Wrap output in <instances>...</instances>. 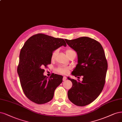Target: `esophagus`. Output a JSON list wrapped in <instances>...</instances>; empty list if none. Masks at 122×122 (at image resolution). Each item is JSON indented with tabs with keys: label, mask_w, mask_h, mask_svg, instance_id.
Masks as SVG:
<instances>
[{
	"label": "esophagus",
	"mask_w": 122,
	"mask_h": 122,
	"mask_svg": "<svg viewBox=\"0 0 122 122\" xmlns=\"http://www.w3.org/2000/svg\"><path fill=\"white\" fill-rule=\"evenodd\" d=\"M66 77H65V76H64V77H63V78H62V80L64 81H66Z\"/></svg>",
	"instance_id": "34e87169"
}]
</instances>
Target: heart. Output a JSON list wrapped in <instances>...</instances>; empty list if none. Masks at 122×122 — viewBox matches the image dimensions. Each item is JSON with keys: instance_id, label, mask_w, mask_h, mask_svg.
<instances>
[{"instance_id": "1", "label": "heart", "mask_w": 122, "mask_h": 122, "mask_svg": "<svg viewBox=\"0 0 122 122\" xmlns=\"http://www.w3.org/2000/svg\"><path fill=\"white\" fill-rule=\"evenodd\" d=\"M58 50L56 49L52 52L51 53V60L52 61H54L56 59V58L57 56V54L58 53ZM74 51L72 50L68 49L66 50V54L67 56L68 57V56L70 55V54L73 52ZM56 72L61 74L62 75H66L67 74H68L70 71V68L68 66H58V68L56 69Z\"/></svg>"}]
</instances>
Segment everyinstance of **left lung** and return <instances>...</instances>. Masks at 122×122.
<instances>
[{
  "label": "left lung",
  "instance_id": "left-lung-1",
  "mask_svg": "<svg viewBox=\"0 0 122 122\" xmlns=\"http://www.w3.org/2000/svg\"><path fill=\"white\" fill-rule=\"evenodd\" d=\"M65 40L78 55V64L72 74L83 76L82 82L68 78L73 84L68 92V98L77 106H85L97 98L103 90L107 70L104 50L97 41L89 37Z\"/></svg>",
  "mask_w": 122,
  "mask_h": 122
}]
</instances>
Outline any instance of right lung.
Instances as JSON below:
<instances>
[{
    "mask_svg": "<svg viewBox=\"0 0 122 122\" xmlns=\"http://www.w3.org/2000/svg\"><path fill=\"white\" fill-rule=\"evenodd\" d=\"M62 45L66 46L64 39L39 33L29 38L21 49L17 72L24 93L31 101L49 102L62 83V76L53 74L48 79L43 69L51 64L52 52Z\"/></svg>",
    "mask_w": 122,
    "mask_h": 122,
    "instance_id": "1",
    "label": "right lung"
}]
</instances>
